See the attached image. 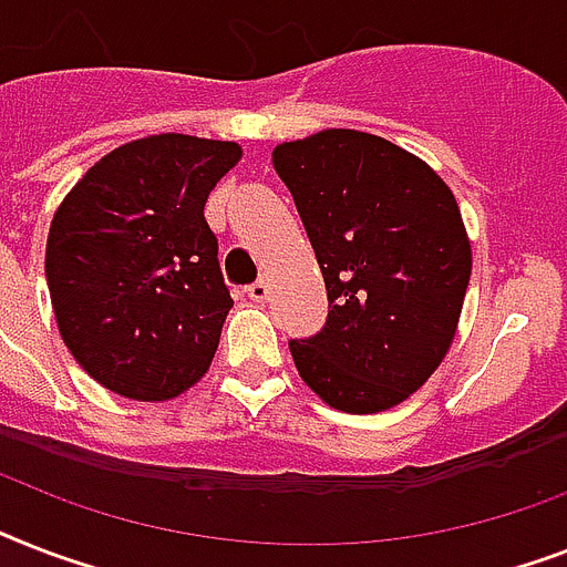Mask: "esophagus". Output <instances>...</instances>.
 I'll return each instance as SVG.
<instances>
[{
	"label": "esophagus",
	"mask_w": 567,
	"mask_h": 567,
	"mask_svg": "<svg viewBox=\"0 0 567 567\" xmlns=\"http://www.w3.org/2000/svg\"><path fill=\"white\" fill-rule=\"evenodd\" d=\"M247 297H249V300H252V302H265L267 297H270V285H267L265 279H258V282H252V285H249V288H247Z\"/></svg>",
	"instance_id": "esophagus-1"
}]
</instances>
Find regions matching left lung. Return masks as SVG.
Returning a JSON list of instances; mask_svg holds the SVG:
<instances>
[{"label":"left lung","instance_id":"left-lung-1","mask_svg":"<svg viewBox=\"0 0 567 567\" xmlns=\"http://www.w3.org/2000/svg\"><path fill=\"white\" fill-rule=\"evenodd\" d=\"M274 167L329 297L327 327L288 341L302 382L338 412L403 403L447 355L465 302L471 240L456 196L417 155L355 128L279 144Z\"/></svg>","mask_w":567,"mask_h":567}]
</instances>
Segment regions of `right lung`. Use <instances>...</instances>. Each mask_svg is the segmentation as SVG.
I'll use <instances>...</instances> for the list:
<instances>
[{"label":"right lung","mask_w":567,"mask_h":567,"mask_svg":"<svg viewBox=\"0 0 567 567\" xmlns=\"http://www.w3.org/2000/svg\"><path fill=\"white\" fill-rule=\"evenodd\" d=\"M231 141L150 135L93 164L58 205L47 282L58 332L100 385L173 400L205 377L231 309L205 199Z\"/></svg>","instance_id":"1"}]
</instances>
